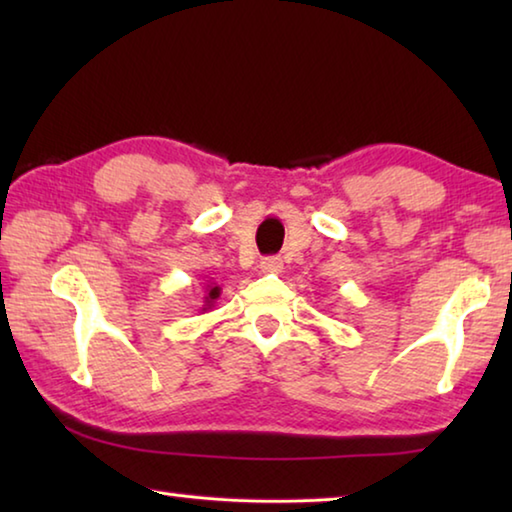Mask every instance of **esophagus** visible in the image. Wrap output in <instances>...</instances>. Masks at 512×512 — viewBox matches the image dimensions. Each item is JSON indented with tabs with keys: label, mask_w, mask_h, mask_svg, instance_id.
<instances>
[{
	"label": "esophagus",
	"mask_w": 512,
	"mask_h": 512,
	"mask_svg": "<svg viewBox=\"0 0 512 512\" xmlns=\"http://www.w3.org/2000/svg\"><path fill=\"white\" fill-rule=\"evenodd\" d=\"M259 268H262L264 273H280L282 271V259L280 257H264L262 262H259Z\"/></svg>",
	"instance_id": "34e87169"
}]
</instances>
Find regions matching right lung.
Masks as SVG:
<instances>
[{
	"label": "right lung",
	"instance_id": "obj_1",
	"mask_svg": "<svg viewBox=\"0 0 512 512\" xmlns=\"http://www.w3.org/2000/svg\"><path fill=\"white\" fill-rule=\"evenodd\" d=\"M221 296V287H216V284H207V291H205V305L203 311L210 309L214 305V300Z\"/></svg>",
	"mask_w": 512,
	"mask_h": 512
}]
</instances>
